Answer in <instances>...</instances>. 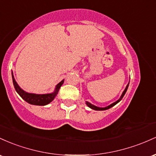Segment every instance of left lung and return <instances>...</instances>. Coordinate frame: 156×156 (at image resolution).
Instances as JSON below:
<instances>
[{"instance_id": "1", "label": "left lung", "mask_w": 156, "mask_h": 156, "mask_svg": "<svg viewBox=\"0 0 156 156\" xmlns=\"http://www.w3.org/2000/svg\"><path fill=\"white\" fill-rule=\"evenodd\" d=\"M128 86H129V83L127 84V86H126V87H125V90H124L123 93H122V96H121L120 98H119V99H118V100H117L116 101H115V102L112 103V104H111V105H108V106L105 107V108H99V107H97V106L94 105L90 104V102H88V101H86V105H87V106L89 107V108H91V109H93V110H95V111H105V110L109 109V108H112V107H113L114 105H116L117 104V103L119 102V101H120L121 100H122V98H123L124 96H125V94L126 91H127V88H128Z\"/></svg>"}]
</instances>
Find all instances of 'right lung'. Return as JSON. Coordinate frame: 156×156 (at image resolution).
Returning <instances> with one entry per match:
<instances>
[{
  "label": "right lung",
  "mask_w": 156,
  "mask_h": 156,
  "mask_svg": "<svg viewBox=\"0 0 156 156\" xmlns=\"http://www.w3.org/2000/svg\"><path fill=\"white\" fill-rule=\"evenodd\" d=\"M12 81H13V85L15 87V90L17 94L21 97L23 99H24L26 102L29 103L31 105H46L49 104L50 102H51L54 100L57 94H58V91L60 88V87L62 86V85L64 83V80H62L60 83L57 84L56 85L55 90L53 93H51V94H31V93H27L25 90H23L22 88H20V86L18 85V84L17 83V82L15 81V78H14L13 73L12 72Z\"/></svg>",
  "instance_id": "obj_1"
}]
</instances>
